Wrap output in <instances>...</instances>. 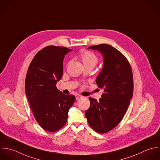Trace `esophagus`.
Masks as SVG:
<instances>
[{
  "label": "esophagus",
  "instance_id": "34e87169",
  "mask_svg": "<svg viewBox=\"0 0 160 160\" xmlns=\"http://www.w3.org/2000/svg\"><path fill=\"white\" fill-rule=\"evenodd\" d=\"M82 97L81 95H78V94H77V95H75V98H76V100H78L80 99Z\"/></svg>",
  "mask_w": 160,
  "mask_h": 160
}]
</instances>
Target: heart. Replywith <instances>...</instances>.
<instances>
[{
  "instance_id": "b5f03b06",
  "label": "heart",
  "mask_w": 160,
  "mask_h": 160,
  "mask_svg": "<svg viewBox=\"0 0 160 160\" xmlns=\"http://www.w3.org/2000/svg\"><path fill=\"white\" fill-rule=\"evenodd\" d=\"M78 58L82 62L84 68L90 67L93 68L98 62V57L93 52L89 50H84L79 55Z\"/></svg>"
}]
</instances>
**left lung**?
Instances as JSON below:
<instances>
[{
    "label": "left lung",
    "instance_id": "left-lung-1",
    "mask_svg": "<svg viewBox=\"0 0 160 160\" xmlns=\"http://www.w3.org/2000/svg\"><path fill=\"white\" fill-rule=\"evenodd\" d=\"M88 48L99 51L103 57V68L96 79L103 93L98 102L89 98L90 107L85 116L93 130L105 133L119 124L128 109L133 92V73L127 58L112 45L100 44Z\"/></svg>",
    "mask_w": 160,
    "mask_h": 160
}]
</instances>
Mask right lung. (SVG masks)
<instances>
[{
    "mask_svg": "<svg viewBox=\"0 0 160 160\" xmlns=\"http://www.w3.org/2000/svg\"><path fill=\"white\" fill-rule=\"evenodd\" d=\"M72 50L47 46L35 55L28 68L25 94L36 120L47 132H57L65 125L75 100L74 95H64L56 87L63 75L65 55Z\"/></svg>",
    "mask_w": 160,
    "mask_h": 160,
    "instance_id": "1",
    "label": "right lung"
}]
</instances>
